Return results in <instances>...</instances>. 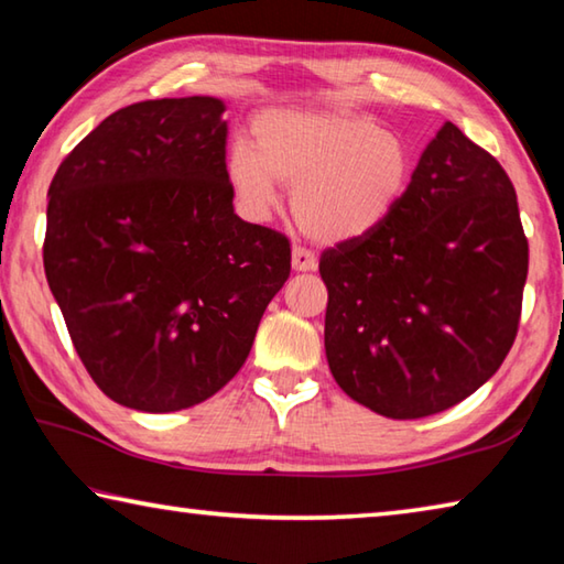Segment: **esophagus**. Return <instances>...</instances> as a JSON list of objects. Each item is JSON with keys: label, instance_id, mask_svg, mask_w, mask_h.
<instances>
[{"label": "esophagus", "instance_id": "obj_1", "mask_svg": "<svg viewBox=\"0 0 564 564\" xmlns=\"http://www.w3.org/2000/svg\"><path fill=\"white\" fill-rule=\"evenodd\" d=\"M291 265H293V271H299V273L316 271L318 269V259H316V253L308 251V248L295 246L293 248V256H291Z\"/></svg>", "mask_w": 564, "mask_h": 564}]
</instances>
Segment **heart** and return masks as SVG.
I'll use <instances>...</instances> for the list:
<instances>
[{"mask_svg": "<svg viewBox=\"0 0 564 564\" xmlns=\"http://www.w3.org/2000/svg\"><path fill=\"white\" fill-rule=\"evenodd\" d=\"M253 144L236 141L226 176L243 212L265 218L291 188V212L313 241L346 243L383 226L408 194L415 154L403 133L343 109H271Z\"/></svg>", "mask_w": 564, "mask_h": 564, "instance_id": "1", "label": "heart"}]
</instances>
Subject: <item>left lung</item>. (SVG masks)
<instances>
[{
  "label": "left lung",
  "instance_id": "8db88e82",
  "mask_svg": "<svg viewBox=\"0 0 564 564\" xmlns=\"http://www.w3.org/2000/svg\"><path fill=\"white\" fill-rule=\"evenodd\" d=\"M318 271L343 393L393 420L443 413L488 383L518 336L528 238L512 181L445 121L393 216L323 251Z\"/></svg>",
  "mask_w": 564,
  "mask_h": 564
}]
</instances>
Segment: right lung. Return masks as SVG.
I'll return each mask as SVG.
<instances>
[{"mask_svg":"<svg viewBox=\"0 0 564 564\" xmlns=\"http://www.w3.org/2000/svg\"><path fill=\"white\" fill-rule=\"evenodd\" d=\"M224 111L214 97L131 104L52 178L46 283L119 405L174 413L218 393L289 281V238L234 212Z\"/></svg>","mask_w":564,"mask_h":564,"instance_id":"add662e5","label":"right lung"}]
</instances>
